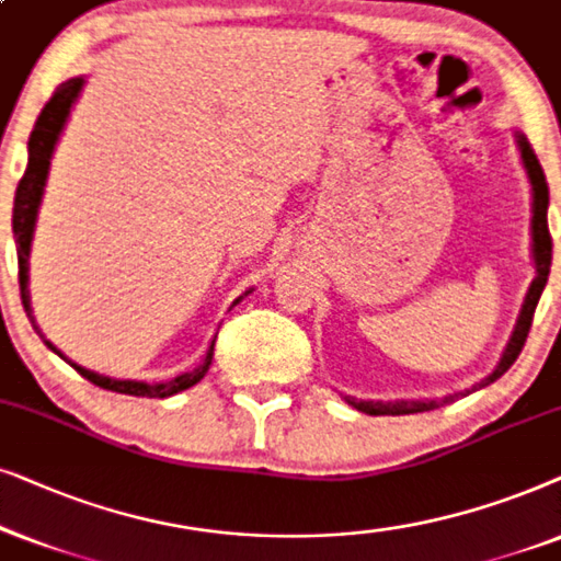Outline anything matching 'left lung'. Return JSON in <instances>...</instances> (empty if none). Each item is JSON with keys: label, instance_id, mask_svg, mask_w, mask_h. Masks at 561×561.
<instances>
[{"label": "left lung", "instance_id": "left-lung-1", "mask_svg": "<svg viewBox=\"0 0 561 561\" xmlns=\"http://www.w3.org/2000/svg\"><path fill=\"white\" fill-rule=\"evenodd\" d=\"M518 146H520V159H524V167L528 171V179H531V186H534V220H531V228H534V261H536V279L531 282V289H528L526 295V305L524 310H520V318H518V325H515L513 331V339L507 343L503 358H500L497 369L492 371L490 377H484L480 385H474L472 390H480V387H488L490 382H495L497 377H503L507 369L513 367L515 358H518L520 351L526 346V339H528V331H531V323H534V312H536V305H539V297L543 293V287H547V279H549V268H551V233H549V222H547V207H549V184H547V176H543V169L539 159H536L531 144L524 136H518ZM472 390L467 392H459V394H449V398H444L442 402H454L459 398H465ZM348 405H354L356 410H362V413H369V415H408V413H423V410H433L436 408V400L431 402H421V400H394V402H364V400H354V398H346Z\"/></svg>", "mask_w": 561, "mask_h": 561}]
</instances>
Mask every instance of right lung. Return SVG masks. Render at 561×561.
<instances>
[{
    "label": "right lung",
    "mask_w": 561,
    "mask_h": 561,
    "mask_svg": "<svg viewBox=\"0 0 561 561\" xmlns=\"http://www.w3.org/2000/svg\"><path fill=\"white\" fill-rule=\"evenodd\" d=\"M84 87V79H69L66 84H61L50 96L46 107H43L41 115L35 119V128L30 133L27 140V169L22 174L18 192H14V210H12V230H14V243H18V264H20V297H22V308H25L30 323L33 320V310H30V293H27V256H30V241H33V230H35V218H37V207H41V197H43V186H46L48 179V167H50V156H54L56 140L61 136L66 117H69L71 104L77 102V96ZM37 331V325H35ZM41 333V331H37ZM46 341V339H43ZM46 346L50 351H56L58 356L64 358L61 351H58L54 343L46 341ZM213 351H215V341L210 351H207L205 362L199 364L194 371H186V375H179L171 382H161V385H146V382H133V379H110L102 375H94L79 364H71L69 358L66 362L71 364L73 369L79 371L81 377L89 379V382L102 387V390H112V392H123V394H136V398H169V394H176L186 390V387L197 385L199 379L207 375L213 364Z\"/></svg>",
    "instance_id": "right-lung-1"
}]
</instances>
